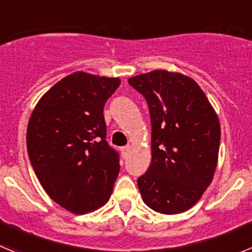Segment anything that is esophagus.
Segmentation results:
<instances>
[{"label":"esophagus","instance_id":"esophagus-1","mask_svg":"<svg viewBox=\"0 0 252 252\" xmlns=\"http://www.w3.org/2000/svg\"><path fill=\"white\" fill-rule=\"evenodd\" d=\"M130 150H131L130 145H126V146H124V148H121V153H122V155H124V158L127 157V154L130 153Z\"/></svg>","mask_w":252,"mask_h":252}]
</instances>
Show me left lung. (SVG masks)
<instances>
[{
  "instance_id": "1",
  "label": "left lung",
  "mask_w": 252,
  "mask_h": 252,
  "mask_svg": "<svg viewBox=\"0 0 252 252\" xmlns=\"http://www.w3.org/2000/svg\"><path fill=\"white\" fill-rule=\"evenodd\" d=\"M145 97L151 120V164L137 179L148 207L177 215L194 206L211 184L218 161L217 113L192 78L153 70L128 79Z\"/></svg>"
}]
</instances>
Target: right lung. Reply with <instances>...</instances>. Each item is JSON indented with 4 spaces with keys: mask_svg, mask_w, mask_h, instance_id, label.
<instances>
[{
    "mask_svg": "<svg viewBox=\"0 0 252 252\" xmlns=\"http://www.w3.org/2000/svg\"><path fill=\"white\" fill-rule=\"evenodd\" d=\"M120 83V78L69 74L40 98L29 120L26 145L35 174L49 197L75 215L103 206L120 173L103 117Z\"/></svg>",
    "mask_w": 252,
    "mask_h": 252,
    "instance_id": "add662e5",
    "label": "right lung"
}]
</instances>
